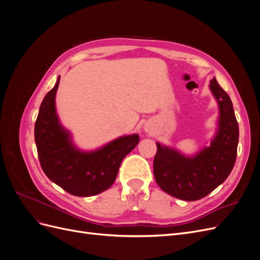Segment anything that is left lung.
I'll list each match as a JSON object with an SVG mask.
<instances>
[{
    "mask_svg": "<svg viewBox=\"0 0 260 260\" xmlns=\"http://www.w3.org/2000/svg\"><path fill=\"white\" fill-rule=\"evenodd\" d=\"M209 86L220 109L219 129L210 146L194 157H185L156 143V182L162 191L183 201H198L211 193L231 174L237 159L239 123L231 99L215 78Z\"/></svg>",
    "mask_w": 260,
    "mask_h": 260,
    "instance_id": "1",
    "label": "left lung"
}]
</instances>
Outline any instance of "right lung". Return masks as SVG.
<instances>
[{"mask_svg":"<svg viewBox=\"0 0 260 260\" xmlns=\"http://www.w3.org/2000/svg\"><path fill=\"white\" fill-rule=\"evenodd\" d=\"M60 77L43 99L35 124L38 157L44 174L75 196L102 193L115 182L122 159L139 143V136L118 138L95 152H80L61 127L55 111Z\"/></svg>","mask_w":260,"mask_h":260,"instance_id":"add662e5","label":"right lung"}]
</instances>
